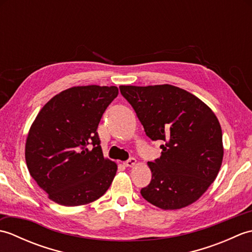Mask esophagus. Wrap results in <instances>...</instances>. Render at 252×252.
Returning <instances> with one entry per match:
<instances>
[{
  "label": "esophagus",
  "mask_w": 252,
  "mask_h": 252,
  "mask_svg": "<svg viewBox=\"0 0 252 252\" xmlns=\"http://www.w3.org/2000/svg\"><path fill=\"white\" fill-rule=\"evenodd\" d=\"M135 163H136V159L129 158L123 162V165H126V167H133V165H135Z\"/></svg>",
  "instance_id": "1"
}]
</instances>
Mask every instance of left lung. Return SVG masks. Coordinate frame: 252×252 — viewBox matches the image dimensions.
Segmentation results:
<instances>
[{
    "label": "left lung",
    "instance_id": "8db88e82",
    "mask_svg": "<svg viewBox=\"0 0 252 252\" xmlns=\"http://www.w3.org/2000/svg\"><path fill=\"white\" fill-rule=\"evenodd\" d=\"M152 141H161V157L149 161L152 181L141 195L152 205L174 210L196 201L216 180L223 159L222 130L209 107L170 84L121 85Z\"/></svg>",
    "mask_w": 252,
    "mask_h": 252
}]
</instances>
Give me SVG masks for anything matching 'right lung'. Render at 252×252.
I'll use <instances>...</instances> for the list:
<instances>
[{"label": "right lung", "mask_w": 252, "mask_h": 252, "mask_svg": "<svg viewBox=\"0 0 252 252\" xmlns=\"http://www.w3.org/2000/svg\"><path fill=\"white\" fill-rule=\"evenodd\" d=\"M119 91L117 87H74L44 105L26 143L27 167L51 200L81 206L103 196L117 172L105 159L98 123Z\"/></svg>", "instance_id": "1"}]
</instances>
